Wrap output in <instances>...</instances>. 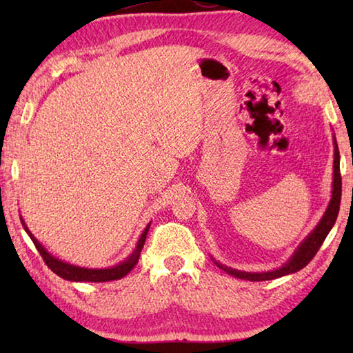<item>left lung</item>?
Segmentation results:
<instances>
[{
    "instance_id": "obj_1",
    "label": "left lung",
    "mask_w": 353,
    "mask_h": 353,
    "mask_svg": "<svg viewBox=\"0 0 353 353\" xmlns=\"http://www.w3.org/2000/svg\"><path fill=\"white\" fill-rule=\"evenodd\" d=\"M333 146H334V155H333V182H332V198L328 205L325 208V213L322 214V218L318 224H316L314 229L310 232L305 240L299 244L297 249L292 252V255L288 259V261L283 263V266L277 268V270L272 271H265V272H246V271H238L234 268H229L225 265H221L219 261L213 260L219 266L221 270L225 271L230 276L249 280V282H265V280H272L279 279L283 276H288V274H294L301 271L302 268H305L310 261H312L313 256L318 252L322 243L328 235V232L332 230L334 225V221L338 218L339 212V202H341V172H339V149L336 145V139L333 137Z\"/></svg>"
}]
</instances>
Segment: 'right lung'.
<instances>
[{"label": "right lung", "mask_w": 353, "mask_h": 353, "mask_svg": "<svg viewBox=\"0 0 353 353\" xmlns=\"http://www.w3.org/2000/svg\"><path fill=\"white\" fill-rule=\"evenodd\" d=\"M20 219H21L23 227H25L26 234L32 240L34 246L37 248L40 255L43 256L46 266L50 268L52 272L57 274L59 277L70 280V282H112V280H118V279H123L124 276H128V274L134 270V266L137 265V263H139L143 244H145V241H146L148 230H149V227H151V223H148L145 230H143V234L139 238V241H137V246L132 250V254H129V256H126V259H124L121 263H118V265L110 266V268H104V270L103 268H101V270H97V268L92 270V268H81V266L71 265V263H67L63 260H59L57 256L48 252L43 244H40L37 241V238L31 234V230L28 229V225L25 224L23 218H20Z\"/></svg>", "instance_id": "add662e5"}]
</instances>
